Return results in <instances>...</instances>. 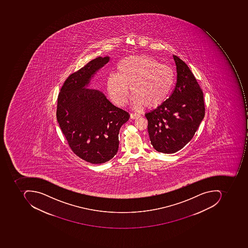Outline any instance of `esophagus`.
Instances as JSON below:
<instances>
[{
    "instance_id": "1",
    "label": "esophagus",
    "mask_w": 248,
    "mask_h": 248,
    "mask_svg": "<svg viewBox=\"0 0 248 248\" xmlns=\"http://www.w3.org/2000/svg\"><path fill=\"white\" fill-rule=\"evenodd\" d=\"M140 118V115L136 113H131L130 114V118L132 119H137V118Z\"/></svg>"
}]
</instances>
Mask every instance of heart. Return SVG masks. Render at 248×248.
Listing matches in <instances>:
<instances>
[{"label": "heart", "mask_w": 248, "mask_h": 248, "mask_svg": "<svg viewBox=\"0 0 248 248\" xmlns=\"http://www.w3.org/2000/svg\"><path fill=\"white\" fill-rule=\"evenodd\" d=\"M117 70L118 74L108 75L107 89L111 99L119 107L127 102L131 87L133 108L138 110L145 106L157 108L167 101L174 86L171 68L150 56L126 57L118 64Z\"/></svg>", "instance_id": "heart-1"}]
</instances>
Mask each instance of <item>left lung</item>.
I'll return each instance as SVG.
<instances>
[{"label":"left lung","mask_w":248,"mask_h":248,"mask_svg":"<svg viewBox=\"0 0 248 248\" xmlns=\"http://www.w3.org/2000/svg\"><path fill=\"white\" fill-rule=\"evenodd\" d=\"M177 83L160 107L145 114L151 144L163 154H174L186 145L205 115L203 94L188 65L173 55Z\"/></svg>","instance_id":"1"}]
</instances>
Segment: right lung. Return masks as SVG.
I'll return each mask as SVG.
<instances>
[{"instance_id": "1", "label": "right lung", "mask_w": 248, "mask_h": 248, "mask_svg": "<svg viewBox=\"0 0 248 248\" xmlns=\"http://www.w3.org/2000/svg\"><path fill=\"white\" fill-rule=\"evenodd\" d=\"M110 57H99L68 77L57 100V118L71 150L81 159L101 164L118 152V134L130 115L112 104L91 82Z\"/></svg>"}]
</instances>
